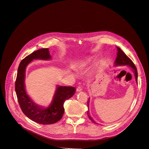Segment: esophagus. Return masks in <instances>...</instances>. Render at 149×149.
<instances>
[{
  "label": "esophagus",
  "instance_id": "1",
  "mask_svg": "<svg viewBox=\"0 0 149 149\" xmlns=\"http://www.w3.org/2000/svg\"><path fill=\"white\" fill-rule=\"evenodd\" d=\"M76 90H77V92H80V91H81L83 90V89H82L81 86H78L77 87Z\"/></svg>",
  "mask_w": 149,
  "mask_h": 149
}]
</instances>
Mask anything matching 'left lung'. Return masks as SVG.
Wrapping results in <instances>:
<instances>
[{"instance_id": "8db88e82", "label": "left lung", "mask_w": 149, "mask_h": 149, "mask_svg": "<svg viewBox=\"0 0 149 149\" xmlns=\"http://www.w3.org/2000/svg\"><path fill=\"white\" fill-rule=\"evenodd\" d=\"M117 49H118V52H117V57L116 58V60L115 61V65H129L134 70L135 75V79L136 81L138 82V72H137V69L130 58H129L127 56L126 54H125L120 48L118 47H116ZM89 106V100L88 101V107ZM88 115L89 118L94 123H96V122L93 120L91 116L89 115V111H88Z\"/></svg>"}]
</instances>
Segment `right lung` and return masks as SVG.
Returning a JSON list of instances; mask_svg holds the SVG:
<instances>
[{
  "label": "right lung",
  "mask_w": 149,
  "mask_h": 149,
  "mask_svg": "<svg viewBox=\"0 0 149 149\" xmlns=\"http://www.w3.org/2000/svg\"><path fill=\"white\" fill-rule=\"evenodd\" d=\"M49 58L48 48L40 49L28 55L20 63L15 83V91L22 112L30 120L41 124H54L60 120L65 112V101L72 97L75 92L72 86L57 87L52 103L47 108L38 106L28 96L24 84L26 66L34 59Z\"/></svg>",
  "instance_id": "1"
}]
</instances>
